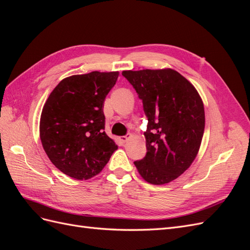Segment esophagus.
<instances>
[{"instance_id":"1","label":"esophagus","mask_w":250,"mask_h":250,"mask_svg":"<svg viewBox=\"0 0 250 250\" xmlns=\"http://www.w3.org/2000/svg\"><path fill=\"white\" fill-rule=\"evenodd\" d=\"M129 140V135H123V137H120V141L122 142H127Z\"/></svg>"}]
</instances>
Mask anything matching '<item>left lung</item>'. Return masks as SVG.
<instances>
[{
  "label": "left lung",
  "instance_id": "8db88e82",
  "mask_svg": "<svg viewBox=\"0 0 250 250\" xmlns=\"http://www.w3.org/2000/svg\"><path fill=\"white\" fill-rule=\"evenodd\" d=\"M143 102L148 119L147 153L135 161L141 176L152 185L176 179L190 167L204 131V107L196 88L171 69L123 71Z\"/></svg>",
  "mask_w": 250,
  "mask_h": 250
}]
</instances>
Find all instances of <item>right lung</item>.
<instances>
[{
	"instance_id": "obj_1",
	"label": "right lung",
	"mask_w": 250,
	"mask_h": 250,
	"mask_svg": "<svg viewBox=\"0 0 250 250\" xmlns=\"http://www.w3.org/2000/svg\"><path fill=\"white\" fill-rule=\"evenodd\" d=\"M119 72L74 75L58 83L43 105L40 134L50 161L79 180L99 174L118 149L105 133L104 101Z\"/></svg>"
}]
</instances>
